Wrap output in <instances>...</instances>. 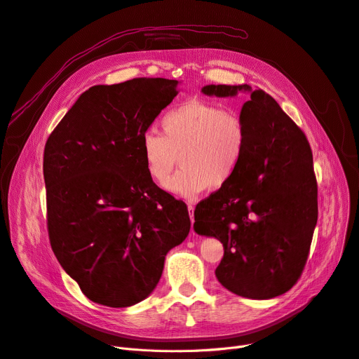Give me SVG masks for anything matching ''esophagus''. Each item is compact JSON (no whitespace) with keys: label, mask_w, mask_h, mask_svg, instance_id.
<instances>
[{"label":"esophagus","mask_w":359,"mask_h":359,"mask_svg":"<svg viewBox=\"0 0 359 359\" xmlns=\"http://www.w3.org/2000/svg\"><path fill=\"white\" fill-rule=\"evenodd\" d=\"M188 211H189V218H191V223L194 224V207H192L191 204L188 205ZM192 233H194V230H192Z\"/></svg>","instance_id":"esophagus-1"}]
</instances>
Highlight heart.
<instances>
[{
	"label": "heart",
	"mask_w": 359,
	"mask_h": 359,
	"mask_svg": "<svg viewBox=\"0 0 359 359\" xmlns=\"http://www.w3.org/2000/svg\"><path fill=\"white\" fill-rule=\"evenodd\" d=\"M245 148L243 118L205 100H188L165 112L161 133L149 129L141 140L145 171L159 185L168 180L178 156L182 168L163 187L184 198L224 187L237 172Z\"/></svg>",
	"instance_id": "heart-1"
}]
</instances>
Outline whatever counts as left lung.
<instances>
[{"label":"left lung","mask_w":359,"mask_h":359,"mask_svg":"<svg viewBox=\"0 0 359 359\" xmlns=\"http://www.w3.org/2000/svg\"><path fill=\"white\" fill-rule=\"evenodd\" d=\"M250 95L240 116L247 148L234 177L201 201L194 230L223 243L218 282L249 299L292 289L306 264L318 222V184L309 142L279 103L249 85H208L203 93Z\"/></svg>","instance_id":"1"}]
</instances>
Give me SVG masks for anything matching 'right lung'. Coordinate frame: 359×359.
<instances>
[{
  "label": "right lung",
  "mask_w": 359,
  "mask_h": 359,
  "mask_svg": "<svg viewBox=\"0 0 359 359\" xmlns=\"http://www.w3.org/2000/svg\"><path fill=\"white\" fill-rule=\"evenodd\" d=\"M178 80L132 79L81 93L44 148L51 249L83 294L126 308L156 287L189 233L187 205L147 174L141 140Z\"/></svg>",
  "instance_id": "obj_1"
}]
</instances>
